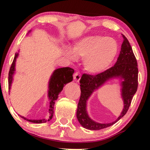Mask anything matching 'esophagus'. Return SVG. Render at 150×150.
<instances>
[{
  "mask_svg": "<svg viewBox=\"0 0 150 150\" xmlns=\"http://www.w3.org/2000/svg\"><path fill=\"white\" fill-rule=\"evenodd\" d=\"M73 77H74V80L76 82H79L80 79H81V73L76 72L74 74Z\"/></svg>",
  "mask_w": 150,
  "mask_h": 150,
  "instance_id": "34e87169",
  "label": "esophagus"
}]
</instances>
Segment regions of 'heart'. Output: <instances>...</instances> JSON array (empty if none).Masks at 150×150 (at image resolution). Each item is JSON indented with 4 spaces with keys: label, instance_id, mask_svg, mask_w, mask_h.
<instances>
[{
    "label": "heart",
    "instance_id": "heart-1",
    "mask_svg": "<svg viewBox=\"0 0 150 150\" xmlns=\"http://www.w3.org/2000/svg\"><path fill=\"white\" fill-rule=\"evenodd\" d=\"M91 63H94V64H98V65H103L104 62L100 60V59L98 58V57L96 56V55H92V56L90 57L89 61H88V63H87V67L90 68V64Z\"/></svg>",
    "mask_w": 150,
    "mask_h": 150
}]
</instances>
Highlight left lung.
Returning a JSON list of instances; mask_svg holds the SVG:
<instances>
[{
    "mask_svg": "<svg viewBox=\"0 0 150 150\" xmlns=\"http://www.w3.org/2000/svg\"><path fill=\"white\" fill-rule=\"evenodd\" d=\"M31 30L28 31V34L30 33ZM20 50H18L17 53H16L14 57L13 63L10 67L9 71V76H8V83H9V92L11 90L12 83L13 81V76L16 74V63L18 56H19ZM74 70L70 67H61L54 69L51 74L50 79L48 81V97L50 100V108H49V118L48 120H28L25 117H23L20 115H18L20 117L25 120L28 122L35 123V124H41V123L46 122L47 121L52 120L53 114H54V105L55 100L58 98L59 94L63 90V88L66 84L70 83L73 81L72 75Z\"/></svg>",
    "mask_w": 150,
    "mask_h": 150,
    "instance_id": "1",
    "label": "left lung"
}]
</instances>
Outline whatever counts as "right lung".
I'll return each instance as SVG.
<instances>
[{"label": "right lung", "mask_w": 150, "mask_h": 150, "mask_svg": "<svg viewBox=\"0 0 150 150\" xmlns=\"http://www.w3.org/2000/svg\"><path fill=\"white\" fill-rule=\"evenodd\" d=\"M112 78H117L120 81L122 97L125 104L124 109L120 116L115 122L109 124H100L94 122L88 115L86 109V102L94 91ZM80 83L81 93L78 104L76 117L82 126L88 130H98L112 126L120 120L128 111L138 87L137 62L128 40L124 37L120 54L113 67L96 75L83 74Z\"/></svg>", "instance_id": "right-lung-1"}]
</instances>
